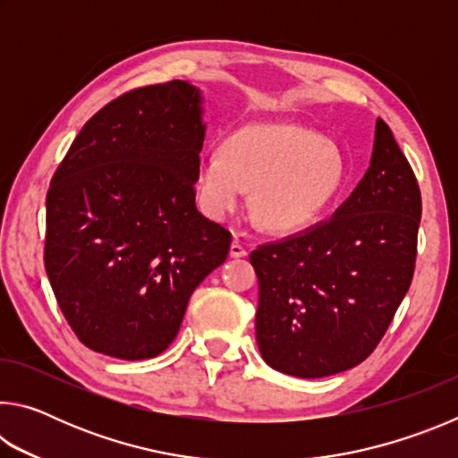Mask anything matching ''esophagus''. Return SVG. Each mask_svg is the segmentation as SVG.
Listing matches in <instances>:
<instances>
[{"mask_svg":"<svg viewBox=\"0 0 458 458\" xmlns=\"http://www.w3.org/2000/svg\"><path fill=\"white\" fill-rule=\"evenodd\" d=\"M248 254V250H246V246L240 242L238 238H234V242L230 244V257L232 259H244Z\"/></svg>","mask_w":458,"mask_h":458,"instance_id":"obj_1","label":"esophagus"}]
</instances>
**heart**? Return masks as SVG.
<instances>
[{
    "mask_svg": "<svg viewBox=\"0 0 458 458\" xmlns=\"http://www.w3.org/2000/svg\"><path fill=\"white\" fill-rule=\"evenodd\" d=\"M345 185L335 147L311 129L260 123L238 129L224 147L198 161L199 204L212 218H226L254 190L252 210L270 232H301L319 222Z\"/></svg>",
    "mask_w": 458,
    "mask_h": 458,
    "instance_id": "obj_1",
    "label": "heart"
}]
</instances>
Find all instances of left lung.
<instances>
[{
	"instance_id": "obj_1",
	"label": "left lung",
	"mask_w": 458,
	"mask_h": 458,
	"mask_svg": "<svg viewBox=\"0 0 458 458\" xmlns=\"http://www.w3.org/2000/svg\"><path fill=\"white\" fill-rule=\"evenodd\" d=\"M420 216L412 167L377 119L368 172L335 214L250 254L262 360L307 379L366 360L412 283Z\"/></svg>"
}]
</instances>
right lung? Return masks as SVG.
I'll use <instances>...</instances> for the list:
<instances>
[{
	"mask_svg": "<svg viewBox=\"0 0 458 458\" xmlns=\"http://www.w3.org/2000/svg\"><path fill=\"white\" fill-rule=\"evenodd\" d=\"M204 97L188 81L125 92L87 121L46 196L44 265L89 350L149 360L232 236L196 208Z\"/></svg>",
	"mask_w": 458,
	"mask_h": 458,
	"instance_id": "right-lung-1",
	"label": "right lung"
}]
</instances>
